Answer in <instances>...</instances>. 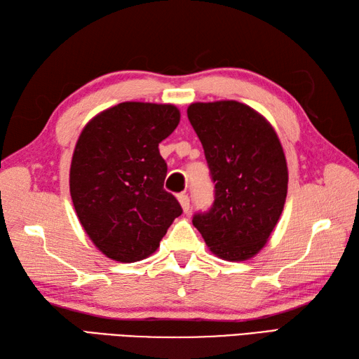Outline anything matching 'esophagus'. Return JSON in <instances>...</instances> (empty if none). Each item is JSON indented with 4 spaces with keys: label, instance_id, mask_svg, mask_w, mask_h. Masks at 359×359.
I'll return each mask as SVG.
<instances>
[{
    "label": "esophagus",
    "instance_id": "34e87169",
    "mask_svg": "<svg viewBox=\"0 0 359 359\" xmlns=\"http://www.w3.org/2000/svg\"><path fill=\"white\" fill-rule=\"evenodd\" d=\"M177 197H179V202H180V205H182V208H184V211H185V212H188V211H189V208H191V203H189V197H188V194L182 193V194H179Z\"/></svg>",
    "mask_w": 359,
    "mask_h": 359
}]
</instances>
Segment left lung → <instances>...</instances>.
Wrapping results in <instances>:
<instances>
[{
    "mask_svg": "<svg viewBox=\"0 0 359 359\" xmlns=\"http://www.w3.org/2000/svg\"><path fill=\"white\" fill-rule=\"evenodd\" d=\"M188 120L199 137L215 202L193 216L212 253L226 261L253 257L284 210L288 171L271 125L250 106L226 100L193 103Z\"/></svg>",
    "mask_w": 359,
    "mask_h": 359,
    "instance_id": "8db88e82",
    "label": "left lung"
}]
</instances>
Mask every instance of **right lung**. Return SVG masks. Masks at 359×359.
Segmentation results:
<instances>
[{"instance_id":"right-lung-1","label":"right lung","mask_w":359,"mask_h":359,"mask_svg":"<svg viewBox=\"0 0 359 359\" xmlns=\"http://www.w3.org/2000/svg\"><path fill=\"white\" fill-rule=\"evenodd\" d=\"M180 121L172 104L125 102L83 129L71 163V197L80 224L103 255L137 262L157 250L175 217L165 191L168 166L158 152Z\"/></svg>"}]
</instances>
